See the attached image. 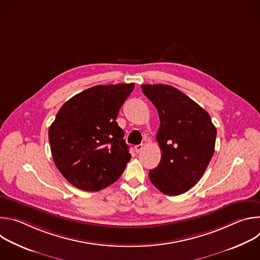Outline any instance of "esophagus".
Listing matches in <instances>:
<instances>
[{
    "label": "esophagus",
    "mask_w": 260,
    "mask_h": 260,
    "mask_svg": "<svg viewBox=\"0 0 260 260\" xmlns=\"http://www.w3.org/2000/svg\"><path fill=\"white\" fill-rule=\"evenodd\" d=\"M143 148H144V145H143V144L136 145V146H135V151H136L137 153H139V152H141V151L143 150Z\"/></svg>",
    "instance_id": "34e87169"
}]
</instances>
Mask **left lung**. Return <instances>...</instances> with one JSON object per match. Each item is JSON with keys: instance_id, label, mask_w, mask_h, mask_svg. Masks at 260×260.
I'll list each match as a JSON object with an SVG mask.
<instances>
[{"instance_id": "1", "label": "left lung", "mask_w": 260, "mask_h": 260, "mask_svg": "<svg viewBox=\"0 0 260 260\" xmlns=\"http://www.w3.org/2000/svg\"><path fill=\"white\" fill-rule=\"evenodd\" d=\"M143 93L155 106L160 119L156 140L161 150L149 179L162 193L188 191L204 175L215 150L217 131L200 105L166 84H143Z\"/></svg>"}]
</instances>
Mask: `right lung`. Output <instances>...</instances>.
<instances>
[{
	"instance_id": "obj_1",
	"label": "right lung",
	"mask_w": 260,
	"mask_h": 260,
	"mask_svg": "<svg viewBox=\"0 0 260 260\" xmlns=\"http://www.w3.org/2000/svg\"><path fill=\"white\" fill-rule=\"evenodd\" d=\"M135 84L95 85L66 102L49 127L54 164L66 180L85 191L114 183L131 159L116 118Z\"/></svg>"
}]
</instances>
